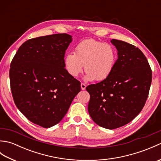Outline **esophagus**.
<instances>
[{
    "mask_svg": "<svg viewBox=\"0 0 161 161\" xmlns=\"http://www.w3.org/2000/svg\"><path fill=\"white\" fill-rule=\"evenodd\" d=\"M86 85L84 83H81V88L82 90H84V89H86Z\"/></svg>",
    "mask_w": 161,
    "mask_h": 161,
    "instance_id": "esophagus-1",
    "label": "esophagus"
}]
</instances>
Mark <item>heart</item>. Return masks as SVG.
Wrapping results in <instances>:
<instances>
[{"label": "heart", "instance_id": "obj_1", "mask_svg": "<svg viewBox=\"0 0 161 161\" xmlns=\"http://www.w3.org/2000/svg\"><path fill=\"white\" fill-rule=\"evenodd\" d=\"M117 61V51L109 43L95 39H86L79 43L74 53H68L64 59L68 73L76 77L83 70L87 80L102 81L112 73Z\"/></svg>", "mask_w": 161, "mask_h": 161}]
</instances>
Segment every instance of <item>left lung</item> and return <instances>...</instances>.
<instances>
[{
	"mask_svg": "<svg viewBox=\"0 0 161 161\" xmlns=\"http://www.w3.org/2000/svg\"><path fill=\"white\" fill-rule=\"evenodd\" d=\"M118 59L111 74L86 89L90 94L88 111L99 126L114 129L133 120L144 107L152 83V71L138 47L112 39Z\"/></svg>",
	"mask_w": 161,
	"mask_h": 161,
	"instance_id": "8db88e82",
	"label": "left lung"
}]
</instances>
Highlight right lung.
I'll list each match as a JSON object with an SVG mask.
<instances>
[{"instance_id": "1", "label": "right lung", "mask_w": 161, "mask_h": 161, "mask_svg": "<svg viewBox=\"0 0 161 161\" xmlns=\"http://www.w3.org/2000/svg\"><path fill=\"white\" fill-rule=\"evenodd\" d=\"M71 42L66 33L29 39L10 64L16 106L30 121L43 128L59 123L81 91L80 81L64 68L65 53Z\"/></svg>"}]
</instances>
